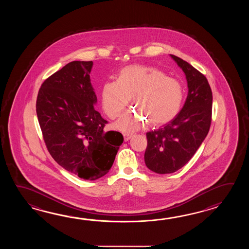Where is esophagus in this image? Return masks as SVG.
<instances>
[{
  "label": "esophagus",
  "mask_w": 249,
  "mask_h": 249,
  "mask_svg": "<svg viewBox=\"0 0 249 249\" xmlns=\"http://www.w3.org/2000/svg\"><path fill=\"white\" fill-rule=\"evenodd\" d=\"M123 135H124V141H125V142L129 141V140L132 137V133H124Z\"/></svg>",
  "instance_id": "1"
}]
</instances>
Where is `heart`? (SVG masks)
<instances>
[{
  "instance_id": "heart-1",
  "label": "heart",
  "mask_w": 249,
  "mask_h": 249,
  "mask_svg": "<svg viewBox=\"0 0 249 249\" xmlns=\"http://www.w3.org/2000/svg\"><path fill=\"white\" fill-rule=\"evenodd\" d=\"M183 88L178 80L166 76L160 69L146 65H131L121 69L117 81H108L101 88V105L107 117L121 115L132 98L140 112H126L116 127L124 132L142 128L148 121L159 126L170 122L180 111Z\"/></svg>"
}]
</instances>
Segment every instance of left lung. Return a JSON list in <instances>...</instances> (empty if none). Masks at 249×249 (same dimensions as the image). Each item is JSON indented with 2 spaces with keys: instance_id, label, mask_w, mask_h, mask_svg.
<instances>
[{
  "instance_id": "8db88e82",
  "label": "left lung",
  "mask_w": 249,
  "mask_h": 249,
  "mask_svg": "<svg viewBox=\"0 0 249 249\" xmlns=\"http://www.w3.org/2000/svg\"><path fill=\"white\" fill-rule=\"evenodd\" d=\"M170 56L184 72L189 91L175 118L146 134L145 164L160 175L175 173L191 160L207 137L212 120L213 94L206 76L185 60Z\"/></svg>"
}]
</instances>
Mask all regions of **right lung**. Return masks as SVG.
<instances>
[{"instance_id":"add662e5","label":"right lung","mask_w":249,"mask_h":249,"mask_svg":"<svg viewBox=\"0 0 249 249\" xmlns=\"http://www.w3.org/2000/svg\"><path fill=\"white\" fill-rule=\"evenodd\" d=\"M92 61H72L42 83L36 114L44 142L64 169L84 180L108 173L124 137L103 131L107 121L94 108Z\"/></svg>"}]
</instances>
